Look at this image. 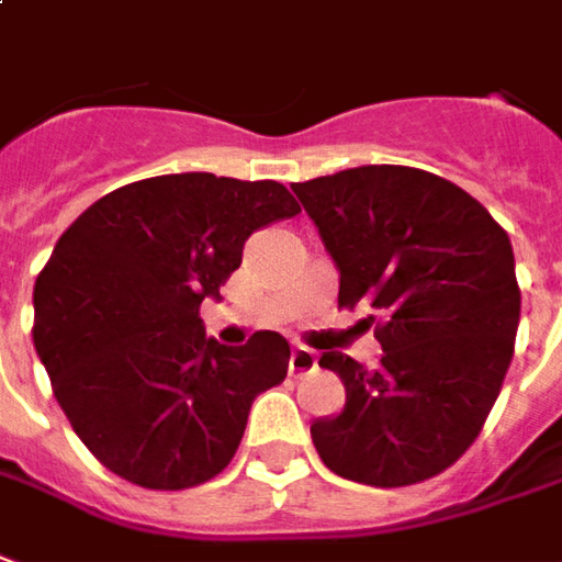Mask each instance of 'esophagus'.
<instances>
[{"instance_id": "1", "label": "esophagus", "mask_w": 562, "mask_h": 562, "mask_svg": "<svg viewBox=\"0 0 562 562\" xmlns=\"http://www.w3.org/2000/svg\"><path fill=\"white\" fill-rule=\"evenodd\" d=\"M316 371V352L307 347H294L292 356H289V374L304 376Z\"/></svg>"}]
</instances>
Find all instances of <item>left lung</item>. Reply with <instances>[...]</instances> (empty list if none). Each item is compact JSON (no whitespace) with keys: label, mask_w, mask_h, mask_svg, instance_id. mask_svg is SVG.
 <instances>
[{"label":"left lung","mask_w":562,"mask_h":562,"mask_svg":"<svg viewBox=\"0 0 562 562\" xmlns=\"http://www.w3.org/2000/svg\"><path fill=\"white\" fill-rule=\"evenodd\" d=\"M292 191L340 270V307H368L380 364H319L347 404L310 426L322 462L371 486L441 474L477 438L512 364L520 289L508 234L441 176L371 164Z\"/></svg>","instance_id":"obj_1"}]
</instances>
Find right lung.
<instances>
[{
  "instance_id": "obj_1",
  "label": "right lung",
  "mask_w": 562,
  "mask_h": 562,
  "mask_svg": "<svg viewBox=\"0 0 562 562\" xmlns=\"http://www.w3.org/2000/svg\"><path fill=\"white\" fill-rule=\"evenodd\" d=\"M301 206L280 182L172 172L115 188L63 231L33 289V340L76 435L145 490L206 484L240 447L255 395L285 380L289 340L206 337L200 304L258 227Z\"/></svg>"
}]
</instances>
